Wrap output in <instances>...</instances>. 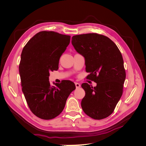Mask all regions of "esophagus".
Wrapping results in <instances>:
<instances>
[{
	"label": "esophagus",
	"instance_id": "esophagus-1",
	"mask_svg": "<svg viewBox=\"0 0 146 146\" xmlns=\"http://www.w3.org/2000/svg\"><path fill=\"white\" fill-rule=\"evenodd\" d=\"M75 85H76V88H80V83H75Z\"/></svg>",
	"mask_w": 146,
	"mask_h": 146
}]
</instances>
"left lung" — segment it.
<instances>
[{"mask_svg":"<svg viewBox=\"0 0 146 146\" xmlns=\"http://www.w3.org/2000/svg\"><path fill=\"white\" fill-rule=\"evenodd\" d=\"M72 44L85 58L88 79L97 83L94 88L82 85L85 91L81 102L83 111L94 119L107 117L122 94L126 74L121 53L109 38L98 33L75 35Z\"/></svg>","mask_w":146,"mask_h":146,"instance_id":"obj_1","label":"left lung"}]
</instances>
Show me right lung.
<instances>
[{
    "mask_svg": "<svg viewBox=\"0 0 146 146\" xmlns=\"http://www.w3.org/2000/svg\"><path fill=\"white\" fill-rule=\"evenodd\" d=\"M70 36L42 31L24 46L19 66L22 90L29 107L37 117L48 120L62 112L69 94L76 89L69 80L48 81L50 72L58 69L60 56L70 43Z\"/></svg>",
    "mask_w": 146,
    "mask_h": 146,
    "instance_id": "1",
    "label": "right lung"
}]
</instances>
